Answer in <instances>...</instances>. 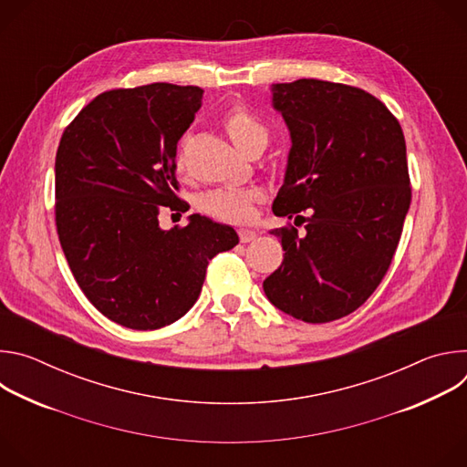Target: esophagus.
Returning <instances> with one entry per match:
<instances>
[{
  "label": "esophagus",
  "mask_w": 467,
  "mask_h": 467,
  "mask_svg": "<svg viewBox=\"0 0 467 467\" xmlns=\"http://www.w3.org/2000/svg\"><path fill=\"white\" fill-rule=\"evenodd\" d=\"M238 236H240V242L242 244H247V242H253L256 238V233L251 231V229H240L238 231Z\"/></svg>",
  "instance_id": "34e87169"
}]
</instances>
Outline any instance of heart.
<instances>
[{
    "instance_id": "heart-1",
    "label": "heart",
    "mask_w": 467,
    "mask_h": 467,
    "mask_svg": "<svg viewBox=\"0 0 467 467\" xmlns=\"http://www.w3.org/2000/svg\"><path fill=\"white\" fill-rule=\"evenodd\" d=\"M223 127L227 130L229 139L245 153H253L254 150H264L268 142V127L262 123V119L249 110L245 105L236 103L223 114ZM186 139L181 144V151L177 155V168L184 166L182 148ZM262 190L258 188H216L202 195L199 199V207L203 213L233 223L249 222L254 205L262 202Z\"/></svg>"
}]
</instances>
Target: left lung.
<instances>
[{
    "mask_svg": "<svg viewBox=\"0 0 467 467\" xmlns=\"http://www.w3.org/2000/svg\"><path fill=\"white\" fill-rule=\"evenodd\" d=\"M274 107L292 150L272 209L294 225L272 231L285 258L262 286L296 319L335 321L377 290L401 238L412 202L405 135L380 99L342 83H277Z\"/></svg>",
    "mask_w": 467,
    "mask_h": 467,
    "instance_id": "1",
    "label": "left lung"
}]
</instances>
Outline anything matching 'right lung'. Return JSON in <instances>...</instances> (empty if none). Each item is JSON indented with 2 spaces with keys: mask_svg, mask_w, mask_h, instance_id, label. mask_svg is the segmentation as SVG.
<instances>
[{
  "mask_svg": "<svg viewBox=\"0 0 467 467\" xmlns=\"http://www.w3.org/2000/svg\"><path fill=\"white\" fill-rule=\"evenodd\" d=\"M203 90L153 83L94 98L64 129L55 157V225L87 299L110 321L155 330L202 294L209 260L238 244L233 227L192 214L162 231L177 195V142Z\"/></svg>",
  "mask_w": 467,
  "mask_h": 467,
  "instance_id": "obj_1",
  "label": "right lung"
}]
</instances>
